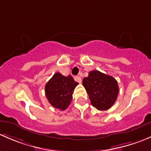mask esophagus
Wrapping results in <instances>:
<instances>
[{"mask_svg":"<svg viewBox=\"0 0 151 151\" xmlns=\"http://www.w3.org/2000/svg\"><path fill=\"white\" fill-rule=\"evenodd\" d=\"M74 79H75L76 81L78 82V83H81V78L80 76H75V77H74Z\"/></svg>","mask_w":151,"mask_h":151,"instance_id":"obj_1","label":"esophagus"}]
</instances>
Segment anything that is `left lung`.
<instances>
[{"mask_svg": "<svg viewBox=\"0 0 151 151\" xmlns=\"http://www.w3.org/2000/svg\"><path fill=\"white\" fill-rule=\"evenodd\" d=\"M83 86L86 88L91 105L99 110L111 108L119 92L117 81L98 70L88 73V77L83 79Z\"/></svg>", "mask_w": 151, "mask_h": 151, "instance_id": "obj_1", "label": "left lung"}]
</instances>
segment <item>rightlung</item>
<instances>
[{
	"label": "right lung",
	"mask_w": 151,
	"mask_h": 151,
	"mask_svg": "<svg viewBox=\"0 0 151 151\" xmlns=\"http://www.w3.org/2000/svg\"><path fill=\"white\" fill-rule=\"evenodd\" d=\"M78 84L71 76H64L56 73L45 86L46 98L54 108L65 110L70 104L73 93Z\"/></svg>",
	"instance_id": "obj_1"
}]
</instances>
